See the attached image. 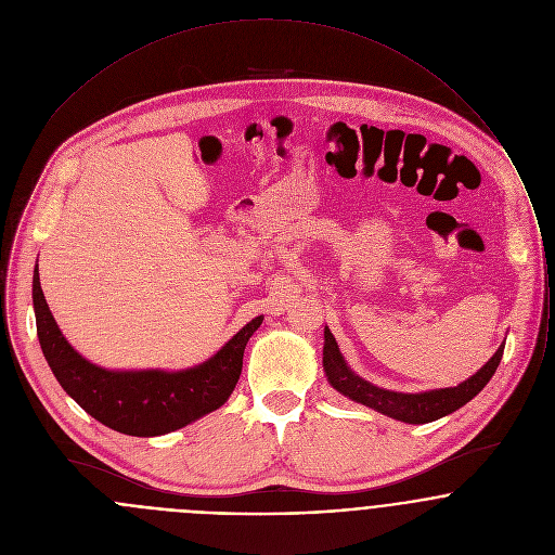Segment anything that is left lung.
Returning <instances> with one entry per match:
<instances>
[{"label": "left lung", "instance_id": "left-lung-1", "mask_svg": "<svg viewBox=\"0 0 555 555\" xmlns=\"http://www.w3.org/2000/svg\"><path fill=\"white\" fill-rule=\"evenodd\" d=\"M502 352H504V344L495 350V354L476 372L475 376H470L468 380H464L457 387L434 389V391H425V393H397V391L374 387L372 383L359 378L344 361L333 333L328 331V326H324L322 367H324V374H326V380L331 383V387L335 391H339L341 396H346L357 403H363L367 408H374L376 412L387 414L397 421L421 425V423H431L436 418H442V416L460 410L473 397L478 396L485 389V385L491 380V376L495 374Z\"/></svg>", "mask_w": 555, "mask_h": 555}]
</instances>
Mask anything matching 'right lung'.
Returning a JSON list of instances; mask_svg holds the SVG:
<instances>
[{"instance_id": "add662e5", "label": "right lung", "mask_w": 555, "mask_h": 555, "mask_svg": "<svg viewBox=\"0 0 555 555\" xmlns=\"http://www.w3.org/2000/svg\"><path fill=\"white\" fill-rule=\"evenodd\" d=\"M38 339L57 383L102 425L128 436H162L218 410L235 391L243 350L262 317L247 322L209 361L183 372H113L82 359L62 335L34 269Z\"/></svg>"}]
</instances>
